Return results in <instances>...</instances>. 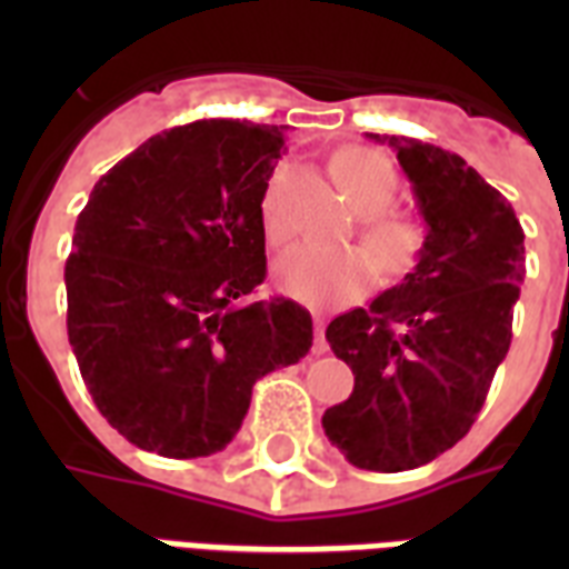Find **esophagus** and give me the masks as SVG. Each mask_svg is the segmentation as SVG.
Segmentation results:
<instances>
[{"label": "esophagus", "mask_w": 569, "mask_h": 569, "mask_svg": "<svg viewBox=\"0 0 569 569\" xmlns=\"http://www.w3.org/2000/svg\"><path fill=\"white\" fill-rule=\"evenodd\" d=\"M312 325H316V351H319V355H325V351H328V339H325V319H321V316H316V319H312Z\"/></svg>", "instance_id": "esophagus-1"}]
</instances>
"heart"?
<instances>
[{
    "mask_svg": "<svg viewBox=\"0 0 569 569\" xmlns=\"http://www.w3.org/2000/svg\"><path fill=\"white\" fill-rule=\"evenodd\" d=\"M333 177L363 218V239L369 253L387 274H405L425 248V223L416 214L392 212L398 173L387 156L369 147H348L333 159ZM262 227L271 244H283L292 223L283 212L280 177L271 180L262 197ZM375 280L372 259L363 250H333L319 244H298L274 262V286L295 301L310 307H342L369 292Z\"/></svg>",
    "mask_w": 569,
    "mask_h": 569,
    "instance_id": "obj_1",
    "label": "heart"
}]
</instances>
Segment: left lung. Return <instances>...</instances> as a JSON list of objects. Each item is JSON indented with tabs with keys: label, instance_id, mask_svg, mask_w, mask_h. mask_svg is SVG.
I'll list each match as a JSON object with an SVG mask.
<instances>
[{
	"label": "left lung",
	"instance_id": "1",
	"mask_svg": "<svg viewBox=\"0 0 569 569\" xmlns=\"http://www.w3.org/2000/svg\"><path fill=\"white\" fill-rule=\"evenodd\" d=\"M369 138L396 150L428 236L401 283L328 325L355 392L321 425L348 463L401 472L440 458L481 413L511 348L526 248L511 203L458 153L405 136Z\"/></svg>",
	"mask_w": 569,
	"mask_h": 569
}]
</instances>
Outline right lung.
Segmentation results:
<instances>
[{
  "label": "right lung",
  "instance_id": "add662e5",
  "mask_svg": "<svg viewBox=\"0 0 569 569\" xmlns=\"http://www.w3.org/2000/svg\"><path fill=\"white\" fill-rule=\"evenodd\" d=\"M283 127L194 120L120 159L79 212L67 337L93 405L138 449L209 458L241 428L262 375L312 348L266 280L262 197Z\"/></svg>",
  "mask_w": 569,
  "mask_h": 569
}]
</instances>
